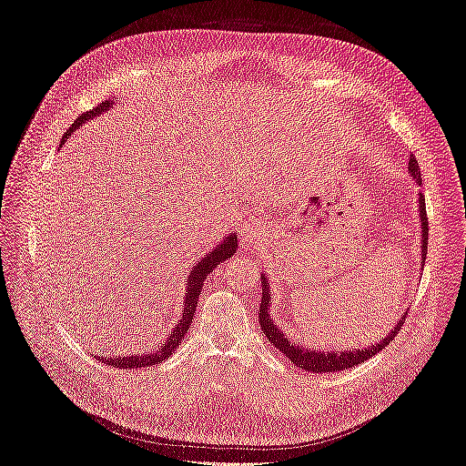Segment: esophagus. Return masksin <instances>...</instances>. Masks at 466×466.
<instances>
[{
    "label": "esophagus",
    "instance_id": "34e87169",
    "mask_svg": "<svg viewBox=\"0 0 466 466\" xmlns=\"http://www.w3.org/2000/svg\"><path fill=\"white\" fill-rule=\"evenodd\" d=\"M262 231H264V228H262L260 221H250V223H247L245 228H243V231H241L243 243H245V245H252V243L257 241V237L262 235Z\"/></svg>",
    "mask_w": 466,
    "mask_h": 466
}]
</instances>
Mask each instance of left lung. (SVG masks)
I'll return each instance as SVG.
<instances>
[{"mask_svg": "<svg viewBox=\"0 0 466 466\" xmlns=\"http://www.w3.org/2000/svg\"><path fill=\"white\" fill-rule=\"evenodd\" d=\"M408 171H410L412 178L416 180V185H421V177H420V168H418V161L412 157L410 163H408ZM418 211H420V223H421V268H424L426 262V255H428V218H426V200L421 192L418 194ZM260 279H262V301H260V311H258V319H260V327L266 334L268 340L272 342V346L276 350H279L281 354L286 358H289V361L298 368L311 371V373H330V371H344L354 368V365L373 358L375 354H379L380 350L385 346H389L392 342V338L399 334L402 322L408 315V311H404L400 315V319L394 322V327L390 329V332L368 348L361 350H330L324 351L320 348H309V346H301L299 342H295L293 338H288L281 330L278 324L274 322L270 311H272V291H270V284H268V274L260 272Z\"/></svg>", "mask_w": 466, "mask_h": 466, "instance_id": "obj_1", "label": "left lung"}]
</instances>
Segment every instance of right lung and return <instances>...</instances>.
Returning a JSON list of instances; mask_svg holds the SVG:
<instances>
[{"label":"right lung","instance_id":"obj_1","mask_svg":"<svg viewBox=\"0 0 466 466\" xmlns=\"http://www.w3.org/2000/svg\"><path fill=\"white\" fill-rule=\"evenodd\" d=\"M112 105H115V98H108V101L101 103L96 108L86 112V115H81L72 126H69V130L62 137V144L79 128V126L105 115V112H108L112 108ZM237 243H238L237 233H229L219 245H216L209 252H206V255L200 260H196V264L190 268V274L187 278V293H185V303H182L180 320L175 324V329L168 332L167 340L161 346H155L153 351H144V354H130V356H116V358H105L98 354L96 356L98 361L108 363V365H112V368H120V370H137V368H147V365H157V363L168 360V356H171L173 351L178 348L180 340L185 338V334L190 329L196 307H198L200 289L204 288V281H206L208 274L214 272V268L219 262H225L233 257V252L238 247Z\"/></svg>","mask_w":466,"mask_h":466}]
</instances>
